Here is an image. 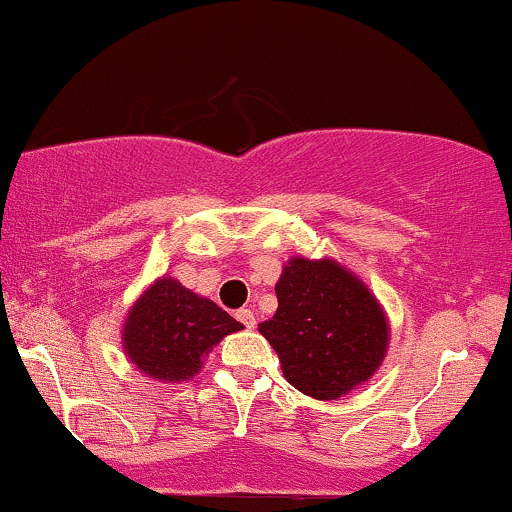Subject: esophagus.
I'll return each instance as SVG.
<instances>
[{
  "instance_id": "esophagus-1",
  "label": "esophagus",
  "mask_w": 512,
  "mask_h": 512,
  "mask_svg": "<svg viewBox=\"0 0 512 512\" xmlns=\"http://www.w3.org/2000/svg\"><path fill=\"white\" fill-rule=\"evenodd\" d=\"M236 319L240 324L245 326V329H255V315H252V310H248V307H240V310H236Z\"/></svg>"
}]
</instances>
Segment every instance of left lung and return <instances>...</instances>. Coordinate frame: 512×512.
I'll list each match as a JSON object with an SVG mask.
<instances>
[{
    "mask_svg": "<svg viewBox=\"0 0 512 512\" xmlns=\"http://www.w3.org/2000/svg\"><path fill=\"white\" fill-rule=\"evenodd\" d=\"M276 298V315L260 324V334L279 355L288 384L334 400L377 372L389 324L377 298L341 264L293 257Z\"/></svg>",
    "mask_w": 512,
    "mask_h": 512,
    "instance_id": "1",
    "label": "left lung"
}]
</instances>
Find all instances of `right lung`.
Here are the masks:
<instances>
[{
  "label": "right lung",
  "mask_w": 512,
  "mask_h": 512,
  "mask_svg": "<svg viewBox=\"0 0 512 512\" xmlns=\"http://www.w3.org/2000/svg\"><path fill=\"white\" fill-rule=\"evenodd\" d=\"M243 329L229 312L174 279L140 295L123 329V348L140 372L157 381H188L224 336Z\"/></svg>",
  "instance_id": "add662e5"
}]
</instances>
